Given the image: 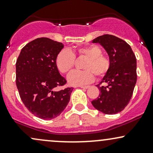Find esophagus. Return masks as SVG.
Returning a JSON list of instances; mask_svg holds the SVG:
<instances>
[{
  "instance_id": "1",
  "label": "esophagus",
  "mask_w": 153,
  "mask_h": 153,
  "mask_svg": "<svg viewBox=\"0 0 153 153\" xmlns=\"http://www.w3.org/2000/svg\"><path fill=\"white\" fill-rule=\"evenodd\" d=\"M79 87L81 88H84V89H88V88H89V86H79Z\"/></svg>"
}]
</instances>
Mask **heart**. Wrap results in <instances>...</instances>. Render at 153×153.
I'll use <instances>...</instances> for the list:
<instances>
[{
  "label": "heart",
  "instance_id": "obj_1",
  "mask_svg": "<svg viewBox=\"0 0 153 153\" xmlns=\"http://www.w3.org/2000/svg\"><path fill=\"white\" fill-rule=\"evenodd\" d=\"M79 56L87 57L83 64L85 70H75L71 71L67 76V80L72 86H82L89 84L94 80V75L98 78L104 76L109 71L110 61L107 57L102 55V50L96 45L81 47L77 50ZM75 55L71 51L63 50L56 57L57 69L61 73L65 74L73 68L74 65Z\"/></svg>",
  "mask_w": 153,
  "mask_h": 153
}]
</instances>
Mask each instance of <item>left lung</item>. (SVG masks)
I'll list each match as a JSON object with an SVG mask.
<instances>
[{"label": "left lung", "mask_w": 153, "mask_h": 153, "mask_svg": "<svg viewBox=\"0 0 153 153\" xmlns=\"http://www.w3.org/2000/svg\"><path fill=\"white\" fill-rule=\"evenodd\" d=\"M100 44L109 55L110 68L97 85L100 94L92 104L98 111L106 114L120 112L129 103L136 83V59L131 46L120 38L109 34L92 41Z\"/></svg>", "instance_id": "8db88e82"}]
</instances>
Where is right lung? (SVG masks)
I'll use <instances>...</instances> for the list:
<instances>
[{
    "label": "right lung",
    "instance_id": "add662e5",
    "mask_svg": "<svg viewBox=\"0 0 153 153\" xmlns=\"http://www.w3.org/2000/svg\"><path fill=\"white\" fill-rule=\"evenodd\" d=\"M64 47L60 42L39 38L22 49L16 63V85L27 109L43 120L60 115L70 101L73 88L56 91L66 80L60 75L56 57Z\"/></svg>",
    "mask_w": 153,
    "mask_h": 153
}]
</instances>
